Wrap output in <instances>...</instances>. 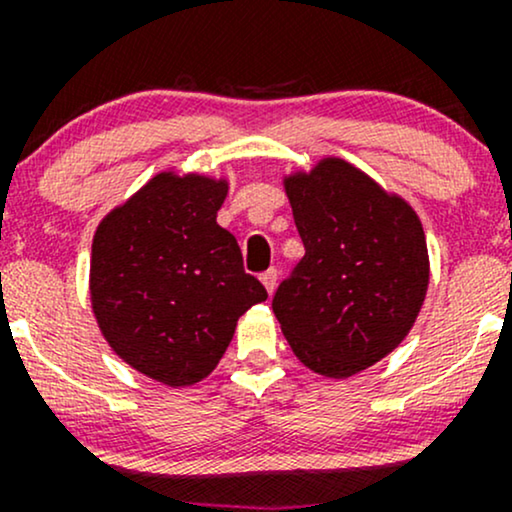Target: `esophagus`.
<instances>
[{
    "label": "esophagus",
    "instance_id": "obj_1",
    "mask_svg": "<svg viewBox=\"0 0 512 512\" xmlns=\"http://www.w3.org/2000/svg\"><path fill=\"white\" fill-rule=\"evenodd\" d=\"M276 269H267V272L262 274V284H264V289H267V293L269 296H272L274 293V289H276Z\"/></svg>",
    "mask_w": 512,
    "mask_h": 512
}]
</instances>
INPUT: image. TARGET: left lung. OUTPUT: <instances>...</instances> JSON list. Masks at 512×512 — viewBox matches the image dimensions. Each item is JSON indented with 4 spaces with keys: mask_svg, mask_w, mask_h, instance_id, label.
<instances>
[{
    "mask_svg": "<svg viewBox=\"0 0 512 512\" xmlns=\"http://www.w3.org/2000/svg\"><path fill=\"white\" fill-rule=\"evenodd\" d=\"M284 190L305 245L274 293V315L303 366L349 378L397 349L428 289L416 211L344 158L291 173Z\"/></svg>",
    "mask_w": 512,
    "mask_h": 512,
    "instance_id": "1",
    "label": "left lung"
}]
</instances>
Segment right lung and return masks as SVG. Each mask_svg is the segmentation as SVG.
Instances as JSON below:
<instances>
[{
  "label": "right lung",
  "instance_id": "right-lung-1",
  "mask_svg": "<svg viewBox=\"0 0 512 512\" xmlns=\"http://www.w3.org/2000/svg\"><path fill=\"white\" fill-rule=\"evenodd\" d=\"M228 180L163 170L98 223L91 308L127 366L170 387L219 366L238 317L267 291L216 223Z\"/></svg>",
  "mask_w": 512,
  "mask_h": 512
}]
</instances>
